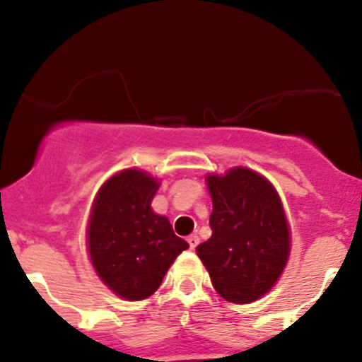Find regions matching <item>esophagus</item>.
Wrapping results in <instances>:
<instances>
[{
	"label": "esophagus",
	"mask_w": 362,
	"mask_h": 362,
	"mask_svg": "<svg viewBox=\"0 0 362 362\" xmlns=\"http://www.w3.org/2000/svg\"><path fill=\"white\" fill-rule=\"evenodd\" d=\"M188 244H189V249H195L197 245H199V237H197V235H189L188 237Z\"/></svg>",
	"instance_id": "obj_1"
}]
</instances>
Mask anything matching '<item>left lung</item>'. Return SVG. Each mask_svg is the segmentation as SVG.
<instances>
[{
    "instance_id": "8db88e82",
    "label": "left lung",
    "mask_w": 362,
    "mask_h": 362,
    "mask_svg": "<svg viewBox=\"0 0 362 362\" xmlns=\"http://www.w3.org/2000/svg\"><path fill=\"white\" fill-rule=\"evenodd\" d=\"M212 235L197 247L214 289L232 303H251L274 288L291 249L288 219L272 182L245 167L209 174Z\"/></svg>"
}]
</instances>
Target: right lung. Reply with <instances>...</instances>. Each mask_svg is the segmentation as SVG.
Here are the masks:
<instances>
[{
  "label": "right lung",
  "instance_id": "right-lung-1",
  "mask_svg": "<svg viewBox=\"0 0 362 362\" xmlns=\"http://www.w3.org/2000/svg\"><path fill=\"white\" fill-rule=\"evenodd\" d=\"M160 182L127 169L98 192L88 218V255L100 281L129 301L151 296L188 242L151 209Z\"/></svg>",
  "mask_w": 362,
  "mask_h": 362
}]
</instances>
